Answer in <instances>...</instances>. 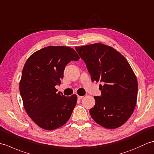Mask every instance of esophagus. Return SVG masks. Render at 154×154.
<instances>
[{"instance_id": "1", "label": "esophagus", "mask_w": 154, "mask_h": 154, "mask_svg": "<svg viewBox=\"0 0 154 154\" xmlns=\"http://www.w3.org/2000/svg\"><path fill=\"white\" fill-rule=\"evenodd\" d=\"M83 97V96H79V95H78L77 96V99H78V100H81V99H82Z\"/></svg>"}]
</instances>
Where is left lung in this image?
Segmentation results:
<instances>
[{
  "mask_svg": "<svg viewBox=\"0 0 154 154\" xmlns=\"http://www.w3.org/2000/svg\"><path fill=\"white\" fill-rule=\"evenodd\" d=\"M86 63L91 80L100 84V97H94L95 105L89 112L95 122L114 129L125 123L134 110L138 81L123 55L113 48L96 43L75 47Z\"/></svg>",
  "mask_w": 154,
  "mask_h": 154,
  "instance_id": "left-lung-1",
  "label": "left lung"
}]
</instances>
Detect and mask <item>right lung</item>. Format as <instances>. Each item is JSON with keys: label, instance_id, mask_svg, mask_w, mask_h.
<instances>
[{"label": "right lung", "instance_id": "1", "mask_svg": "<svg viewBox=\"0 0 154 154\" xmlns=\"http://www.w3.org/2000/svg\"><path fill=\"white\" fill-rule=\"evenodd\" d=\"M79 60L73 48L50 45L34 52L26 62L20 93L26 112L42 128L55 130L69 119L77 97L57 93L55 87L63 78L65 65Z\"/></svg>", "mask_w": 154, "mask_h": 154}]
</instances>
